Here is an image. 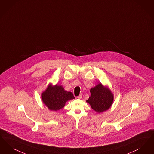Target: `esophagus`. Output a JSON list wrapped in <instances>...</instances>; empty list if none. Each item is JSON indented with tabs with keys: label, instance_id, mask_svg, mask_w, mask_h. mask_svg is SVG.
<instances>
[{
	"label": "esophagus",
	"instance_id": "34e87169",
	"mask_svg": "<svg viewBox=\"0 0 154 154\" xmlns=\"http://www.w3.org/2000/svg\"><path fill=\"white\" fill-rule=\"evenodd\" d=\"M82 94H80V95H79V96H78V97H77V98H78V99H81V98H82Z\"/></svg>",
	"mask_w": 154,
	"mask_h": 154
}]
</instances>
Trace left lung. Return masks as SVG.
Listing matches in <instances>:
<instances>
[{
    "label": "left lung",
    "mask_w": 154,
    "mask_h": 154,
    "mask_svg": "<svg viewBox=\"0 0 154 154\" xmlns=\"http://www.w3.org/2000/svg\"><path fill=\"white\" fill-rule=\"evenodd\" d=\"M91 96L87 100L91 107L98 113L108 110L113 103V95L101 83L90 90Z\"/></svg>",
    "instance_id": "1"
}]
</instances>
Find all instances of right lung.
I'll use <instances>...</instances> for the list:
<instances>
[{"mask_svg":"<svg viewBox=\"0 0 154 154\" xmlns=\"http://www.w3.org/2000/svg\"><path fill=\"white\" fill-rule=\"evenodd\" d=\"M42 100L51 110L56 111L65 106L68 100L74 99L71 92L65 91L61 86L49 85L41 95Z\"/></svg>","mask_w":154,"mask_h":154,"instance_id":"1","label":"right lung"}]
</instances>
